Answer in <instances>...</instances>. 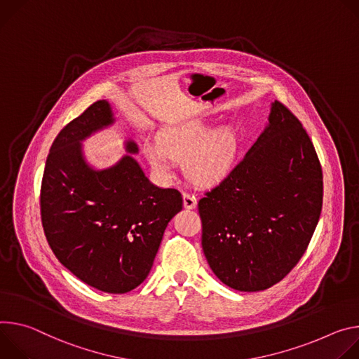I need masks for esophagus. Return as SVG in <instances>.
<instances>
[{
    "label": "esophagus",
    "mask_w": 359,
    "mask_h": 359,
    "mask_svg": "<svg viewBox=\"0 0 359 359\" xmlns=\"http://www.w3.org/2000/svg\"><path fill=\"white\" fill-rule=\"evenodd\" d=\"M182 200H184V207L187 210H194L196 207V196L191 192H184L182 194Z\"/></svg>",
    "instance_id": "esophagus-1"
}]
</instances>
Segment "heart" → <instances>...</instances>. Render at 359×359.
I'll list each match as a JSON object with an SVG mask.
<instances>
[{"mask_svg":"<svg viewBox=\"0 0 359 359\" xmlns=\"http://www.w3.org/2000/svg\"><path fill=\"white\" fill-rule=\"evenodd\" d=\"M238 138L229 128L217 130L208 119H192L161 133V144L147 142L144 155L155 172L170 177L175 159H188L187 174L198 185L219 184L231 171Z\"/></svg>","mask_w":359,"mask_h":359,"instance_id":"b5f03b06","label":"heart"}]
</instances>
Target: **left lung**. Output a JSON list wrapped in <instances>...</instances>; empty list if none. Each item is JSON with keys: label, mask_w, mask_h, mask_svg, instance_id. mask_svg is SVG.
<instances>
[{"label": "left lung", "mask_w": 359, "mask_h": 359, "mask_svg": "<svg viewBox=\"0 0 359 359\" xmlns=\"http://www.w3.org/2000/svg\"><path fill=\"white\" fill-rule=\"evenodd\" d=\"M323 192L311 138L273 101L266 127L240 164L198 203L203 250L218 280L244 292L280 283L311 241Z\"/></svg>", "instance_id": "8db88e82"}]
</instances>
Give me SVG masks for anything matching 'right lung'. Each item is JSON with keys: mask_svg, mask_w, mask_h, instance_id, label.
Instances as JSON below:
<instances>
[{"mask_svg": "<svg viewBox=\"0 0 359 359\" xmlns=\"http://www.w3.org/2000/svg\"><path fill=\"white\" fill-rule=\"evenodd\" d=\"M115 123L111 104L94 102L54 140L41 184V219L58 261L83 283L126 294L148 276L164 231L182 210L174 188H159L144 174L138 145L126 140L114 165L94 168L83 142Z\"/></svg>", "mask_w": 359, "mask_h": 359, "instance_id": "obj_1", "label": "right lung"}]
</instances>
